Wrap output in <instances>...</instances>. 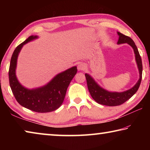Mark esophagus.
Returning <instances> with one entry per match:
<instances>
[{
	"label": "esophagus",
	"mask_w": 150,
	"mask_h": 150,
	"mask_svg": "<svg viewBox=\"0 0 150 150\" xmlns=\"http://www.w3.org/2000/svg\"><path fill=\"white\" fill-rule=\"evenodd\" d=\"M77 69L79 71H84L86 69V65L85 63H79V65L77 66Z\"/></svg>",
	"instance_id": "34e87169"
}]
</instances>
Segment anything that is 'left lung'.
<instances>
[{"label":"left lung","mask_w":150,"mask_h":150,"mask_svg":"<svg viewBox=\"0 0 150 150\" xmlns=\"http://www.w3.org/2000/svg\"><path fill=\"white\" fill-rule=\"evenodd\" d=\"M118 34L119 35V39L118 41V44L127 43V44L130 45L134 49V52L136 57V61L139 73V79L136 84L132 88H130V89L124 91V92H109V91L100 87L89 75L87 74V73L85 74L88 89L91 96H92V98L98 104L109 106L120 105L122 104L125 103L126 100L130 99L132 96L137 92V91L139 88L142 77V59L135 43H134L132 39L130 38V37L124 35L120 32H118Z\"/></svg>","instance_id":"obj_1"}]
</instances>
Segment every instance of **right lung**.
<instances>
[{
  "label": "right lung",
  "mask_w": 150,
  "mask_h": 150,
  "mask_svg": "<svg viewBox=\"0 0 150 150\" xmlns=\"http://www.w3.org/2000/svg\"><path fill=\"white\" fill-rule=\"evenodd\" d=\"M37 38L31 35L14 50L10 63L9 83L15 98L20 105L36 112H50L62 105L68 86L77 69V67H73L59 73L44 87L30 90L22 86L16 76L17 58L22 46Z\"/></svg>",
  "instance_id": "1"
}]
</instances>
